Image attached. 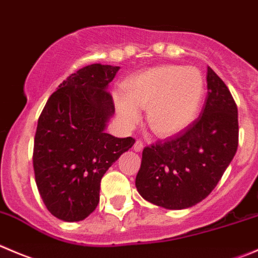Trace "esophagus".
I'll list each match as a JSON object with an SVG mask.
<instances>
[{
    "mask_svg": "<svg viewBox=\"0 0 258 258\" xmlns=\"http://www.w3.org/2000/svg\"><path fill=\"white\" fill-rule=\"evenodd\" d=\"M144 150V144L141 141H136L134 145V151L136 152H141Z\"/></svg>",
    "mask_w": 258,
    "mask_h": 258,
    "instance_id": "34e87169",
    "label": "esophagus"
}]
</instances>
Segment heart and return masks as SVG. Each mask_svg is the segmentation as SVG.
Returning <instances> with one entry per match:
<instances>
[{
  "label": "heart",
  "mask_w": 258,
  "mask_h": 258,
  "mask_svg": "<svg viewBox=\"0 0 258 258\" xmlns=\"http://www.w3.org/2000/svg\"><path fill=\"white\" fill-rule=\"evenodd\" d=\"M123 94H114V109L124 128L140 121L146 109L150 128L159 136H174L196 121L204 97V78L192 67L161 66L130 77Z\"/></svg>",
  "instance_id": "1"
}]
</instances>
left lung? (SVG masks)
Returning a JSON list of instances; mask_svg holds the SVG:
<instances>
[{"label":"left lung","instance_id":"1","mask_svg":"<svg viewBox=\"0 0 258 258\" xmlns=\"http://www.w3.org/2000/svg\"><path fill=\"white\" fill-rule=\"evenodd\" d=\"M207 98L199 118L164 142L145 147L136 187L145 201L186 209L212 192L238 147V111L224 82L207 68Z\"/></svg>","mask_w":258,"mask_h":258}]
</instances>
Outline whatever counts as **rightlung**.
<instances>
[{
  "mask_svg": "<svg viewBox=\"0 0 258 258\" xmlns=\"http://www.w3.org/2000/svg\"><path fill=\"white\" fill-rule=\"evenodd\" d=\"M119 67L92 64L71 74L37 121L34 171L47 211L64 222L86 219L99 203L101 180L135 144L106 128L114 114L107 92Z\"/></svg>",
  "mask_w": 258,
  "mask_h": 258,
  "instance_id": "1",
  "label": "right lung"
}]
</instances>
